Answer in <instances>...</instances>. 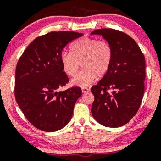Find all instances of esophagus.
I'll return each mask as SVG.
<instances>
[{
	"mask_svg": "<svg viewBox=\"0 0 161 161\" xmlns=\"http://www.w3.org/2000/svg\"><path fill=\"white\" fill-rule=\"evenodd\" d=\"M89 91H90V90L88 89V88H82V93H87V92H88Z\"/></svg>",
	"mask_w": 161,
	"mask_h": 161,
	"instance_id": "1",
	"label": "esophagus"
}]
</instances>
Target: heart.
I'll use <instances>...</instances> for the list:
<instances>
[{"instance_id": "heart-1", "label": "heart", "mask_w": 161, "mask_h": 161, "mask_svg": "<svg viewBox=\"0 0 161 161\" xmlns=\"http://www.w3.org/2000/svg\"><path fill=\"white\" fill-rule=\"evenodd\" d=\"M71 52L61 53V64L66 74L73 77L78 73L80 63L83 69L72 81L75 86L86 87L95 80L97 74H106L111 64L113 51L107 41L85 37L73 43Z\"/></svg>"}]
</instances>
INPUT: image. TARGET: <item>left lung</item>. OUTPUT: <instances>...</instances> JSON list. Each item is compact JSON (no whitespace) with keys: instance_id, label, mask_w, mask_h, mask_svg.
<instances>
[{"instance_id":"1","label":"left lung","mask_w":161,"mask_h":161,"mask_svg":"<svg viewBox=\"0 0 161 161\" xmlns=\"http://www.w3.org/2000/svg\"><path fill=\"white\" fill-rule=\"evenodd\" d=\"M91 35L102 36L113 51L108 71L92 88L95 96L92 116L104 126H122L132 119L141 105L145 92V57L137 43L120 31L101 29Z\"/></svg>"}]
</instances>
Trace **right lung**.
<instances>
[{
  "label": "right lung",
  "mask_w": 161,
  "mask_h": 161,
  "mask_svg": "<svg viewBox=\"0 0 161 161\" xmlns=\"http://www.w3.org/2000/svg\"><path fill=\"white\" fill-rule=\"evenodd\" d=\"M82 36V33L62 31L38 37L17 63L16 101L28 120L40 130H60L71 119L82 90L73 87L57 92L69 82L60 57L64 47Z\"/></svg>",
  "instance_id": "1"
}]
</instances>
